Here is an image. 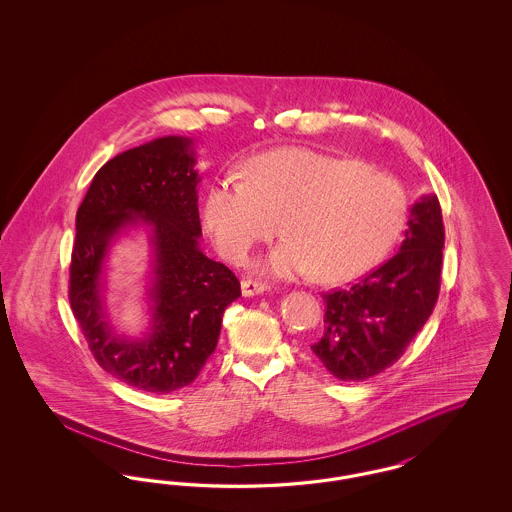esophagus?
Returning a JSON list of instances; mask_svg holds the SVG:
<instances>
[{
	"mask_svg": "<svg viewBox=\"0 0 512 512\" xmlns=\"http://www.w3.org/2000/svg\"><path fill=\"white\" fill-rule=\"evenodd\" d=\"M270 290V286L265 282H259V280H244L242 282V293L245 297H253V295H259V293H265Z\"/></svg>",
	"mask_w": 512,
	"mask_h": 512,
	"instance_id": "1",
	"label": "esophagus"
}]
</instances>
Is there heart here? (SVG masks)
<instances>
[{"mask_svg":"<svg viewBox=\"0 0 512 512\" xmlns=\"http://www.w3.org/2000/svg\"><path fill=\"white\" fill-rule=\"evenodd\" d=\"M203 222L230 261H244L282 228L290 238L268 253L265 272L278 278L313 272L322 284H341L376 267L397 244L407 197L390 176L359 161L288 147L251 159L245 182H213Z\"/></svg>","mask_w":512,"mask_h":512,"instance_id":"1","label":"heart"}]
</instances>
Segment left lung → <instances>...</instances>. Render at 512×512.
<instances>
[{
  "label": "left lung",
  "instance_id": "left-lung-1",
  "mask_svg": "<svg viewBox=\"0 0 512 512\" xmlns=\"http://www.w3.org/2000/svg\"><path fill=\"white\" fill-rule=\"evenodd\" d=\"M407 224L390 261L324 293V334L311 349L338 380L361 382L393 365L436 307L445 242L438 197L416 201Z\"/></svg>",
  "mask_w": 512,
  "mask_h": 512
}]
</instances>
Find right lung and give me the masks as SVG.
Segmentation results:
<instances>
[{
	"label": "right lung",
	"instance_id": "obj_1",
	"mask_svg": "<svg viewBox=\"0 0 512 512\" xmlns=\"http://www.w3.org/2000/svg\"><path fill=\"white\" fill-rule=\"evenodd\" d=\"M192 140L157 138L107 161L76 211L69 301L98 365L124 384L171 393L199 376L219 341L224 309L242 290L236 274L205 257L197 211L199 174ZM152 228V320L126 339L106 320L102 261L126 225Z\"/></svg>",
	"mask_w": 512,
	"mask_h": 512
}]
</instances>
